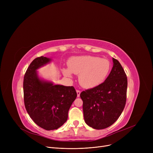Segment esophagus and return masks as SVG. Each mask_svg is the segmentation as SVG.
Wrapping results in <instances>:
<instances>
[{
    "instance_id": "obj_1",
    "label": "esophagus",
    "mask_w": 153,
    "mask_h": 153,
    "mask_svg": "<svg viewBox=\"0 0 153 153\" xmlns=\"http://www.w3.org/2000/svg\"><path fill=\"white\" fill-rule=\"evenodd\" d=\"M76 92H77V96L79 97L80 96V94H81V91L80 90H76Z\"/></svg>"
}]
</instances>
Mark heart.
Returning a JSON list of instances; mask_svg holds the SVG:
<instances>
[{"label": "heart", "instance_id": "1", "mask_svg": "<svg viewBox=\"0 0 153 153\" xmlns=\"http://www.w3.org/2000/svg\"><path fill=\"white\" fill-rule=\"evenodd\" d=\"M68 69L63 73L71 77V72L79 75V81L83 87L90 89L97 87L105 81L111 68L110 62L105 58L92 56H83L71 58Z\"/></svg>", "mask_w": 153, "mask_h": 153}]
</instances>
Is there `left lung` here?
<instances>
[{
    "instance_id": "8db88e82",
    "label": "left lung",
    "mask_w": 153,
    "mask_h": 153,
    "mask_svg": "<svg viewBox=\"0 0 153 153\" xmlns=\"http://www.w3.org/2000/svg\"><path fill=\"white\" fill-rule=\"evenodd\" d=\"M113 68L105 81L80 94L85 122L96 130L113 125L126 104L127 77L119 61L113 58Z\"/></svg>"
}]
</instances>
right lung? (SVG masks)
<instances>
[{
	"label": "right lung",
	"mask_w": 153,
	"mask_h": 153,
	"mask_svg": "<svg viewBox=\"0 0 153 153\" xmlns=\"http://www.w3.org/2000/svg\"><path fill=\"white\" fill-rule=\"evenodd\" d=\"M50 61L44 56L35 58L23 79L25 108L33 122L46 130L58 129L66 122L69 109L77 97L73 86L53 85L38 78L36 70Z\"/></svg>",
	"instance_id": "right-lung-1"
}]
</instances>
